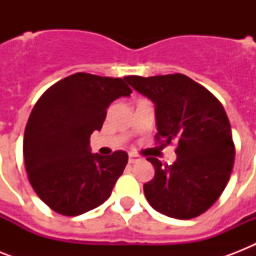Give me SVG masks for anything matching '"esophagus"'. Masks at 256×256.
<instances>
[{
  "mask_svg": "<svg viewBox=\"0 0 256 256\" xmlns=\"http://www.w3.org/2000/svg\"><path fill=\"white\" fill-rule=\"evenodd\" d=\"M144 158L140 156H138V154H136V152H130L128 154V162L130 164H136V162H140V160H142Z\"/></svg>",
  "mask_w": 256,
  "mask_h": 256,
  "instance_id": "esophagus-1",
  "label": "esophagus"
}]
</instances>
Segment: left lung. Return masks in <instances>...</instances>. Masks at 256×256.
Wrapping results in <instances>:
<instances>
[{"label": "left lung", "instance_id": "obj_1", "mask_svg": "<svg viewBox=\"0 0 256 256\" xmlns=\"http://www.w3.org/2000/svg\"><path fill=\"white\" fill-rule=\"evenodd\" d=\"M126 81L156 104V142L176 144V160H148L156 175L144 183L154 210L175 219H191L214 204L228 183L235 158L230 120L215 96L183 74Z\"/></svg>", "mask_w": 256, "mask_h": 256}]
</instances>
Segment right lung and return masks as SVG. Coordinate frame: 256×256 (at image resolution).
<instances>
[{
	"mask_svg": "<svg viewBox=\"0 0 256 256\" xmlns=\"http://www.w3.org/2000/svg\"><path fill=\"white\" fill-rule=\"evenodd\" d=\"M124 78L76 73L50 86L32 110L24 160L33 190L56 212L77 216L100 206L128 164V152L92 154L112 100L128 96Z\"/></svg>",
	"mask_w": 256,
	"mask_h": 256,
	"instance_id": "1",
	"label": "right lung"
}]
</instances>
